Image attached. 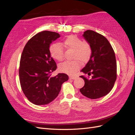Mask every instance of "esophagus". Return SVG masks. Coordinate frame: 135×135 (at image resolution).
I'll return each instance as SVG.
<instances>
[{
  "label": "esophagus",
  "mask_w": 135,
  "mask_h": 135,
  "mask_svg": "<svg viewBox=\"0 0 135 135\" xmlns=\"http://www.w3.org/2000/svg\"><path fill=\"white\" fill-rule=\"evenodd\" d=\"M77 78V76H69V79H75Z\"/></svg>",
  "instance_id": "34e87169"
}]
</instances>
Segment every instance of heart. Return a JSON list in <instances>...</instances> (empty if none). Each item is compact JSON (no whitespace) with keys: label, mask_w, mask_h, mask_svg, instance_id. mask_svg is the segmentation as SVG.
<instances>
[{"label":"heart","mask_w":135,"mask_h":135,"mask_svg":"<svg viewBox=\"0 0 135 135\" xmlns=\"http://www.w3.org/2000/svg\"><path fill=\"white\" fill-rule=\"evenodd\" d=\"M61 45L68 50H73L71 61H66L60 64L59 70L69 75H73L79 70L82 62H87L92 55L91 45L86 42H83L75 36H69L61 43ZM59 44H54L50 48L51 56L57 61H62L64 57L62 47Z\"/></svg>","instance_id":"obj_1"}]
</instances>
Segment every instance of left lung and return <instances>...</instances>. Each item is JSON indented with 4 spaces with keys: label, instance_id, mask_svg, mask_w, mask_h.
Wrapping results in <instances>:
<instances>
[{
    "label": "left lung",
    "instance_id": "left-lung-1",
    "mask_svg": "<svg viewBox=\"0 0 135 135\" xmlns=\"http://www.w3.org/2000/svg\"><path fill=\"white\" fill-rule=\"evenodd\" d=\"M83 36L91 45L92 55L81 71L92 76L91 79L84 75L80 76L84 80V85L80 89V92L89 99H99L111 91L116 80L115 53L108 39L103 35L88 30L84 32Z\"/></svg>",
    "mask_w": 135,
    "mask_h": 135
}]
</instances>
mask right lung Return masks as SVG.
Returning a JSON list of instances; mask_svg holds the SVG:
<instances>
[{
    "mask_svg": "<svg viewBox=\"0 0 135 135\" xmlns=\"http://www.w3.org/2000/svg\"><path fill=\"white\" fill-rule=\"evenodd\" d=\"M59 37L57 32L42 31L29 39L23 50L19 68L20 84L24 95L35 105H46L55 100L62 83L69 79L64 73L51 76L57 65L49 48Z\"/></svg>",
    "mask_w": 135,
    "mask_h": 135,
    "instance_id": "1",
    "label": "right lung"
}]
</instances>
